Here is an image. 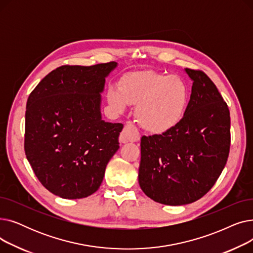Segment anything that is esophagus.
I'll list each match as a JSON object with an SVG mask.
<instances>
[{
    "instance_id": "1",
    "label": "esophagus",
    "mask_w": 253,
    "mask_h": 253,
    "mask_svg": "<svg viewBox=\"0 0 253 253\" xmlns=\"http://www.w3.org/2000/svg\"><path fill=\"white\" fill-rule=\"evenodd\" d=\"M140 136L137 129L134 127V125H132L131 123H127L123 129V131L120 134V142L121 143H127V142H132V141H137L139 140Z\"/></svg>"
}]
</instances>
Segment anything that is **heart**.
I'll return each instance as SVG.
<instances>
[{
  "label": "heart",
  "mask_w": 253,
  "mask_h": 253,
  "mask_svg": "<svg viewBox=\"0 0 253 253\" xmlns=\"http://www.w3.org/2000/svg\"><path fill=\"white\" fill-rule=\"evenodd\" d=\"M106 97L112 109L120 113L129 104H136L138 124L150 132L163 133L182 119L189 89L176 76L140 72L123 77L119 85H111Z\"/></svg>",
  "instance_id": "1"
}]
</instances>
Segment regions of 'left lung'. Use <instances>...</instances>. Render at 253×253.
Instances as JSON below:
<instances>
[{
	"instance_id": "left-lung-1",
	"label": "left lung",
	"mask_w": 253,
	"mask_h": 253,
	"mask_svg": "<svg viewBox=\"0 0 253 253\" xmlns=\"http://www.w3.org/2000/svg\"><path fill=\"white\" fill-rule=\"evenodd\" d=\"M185 73L193 86L182 119L140 142V188L155 202L171 206L193 203L210 191L231 145L230 111L216 86L202 71Z\"/></svg>"
}]
</instances>
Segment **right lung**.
<instances>
[{
	"instance_id": "right-lung-1",
	"label": "right lung",
	"mask_w": 253,
	"mask_h": 253,
	"mask_svg": "<svg viewBox=\"0 0 253 253\" xmlns=\"http://www.w3.org/2000/svg\"><path fill=\"white\" fill-rule=\"evenodd\" d=\"M117 62L61 65L26 102L24 152L44 187L63 199L95 193L118 151L121 123L101 119L105 78Z\"/></svg>"
}]
</instances>
